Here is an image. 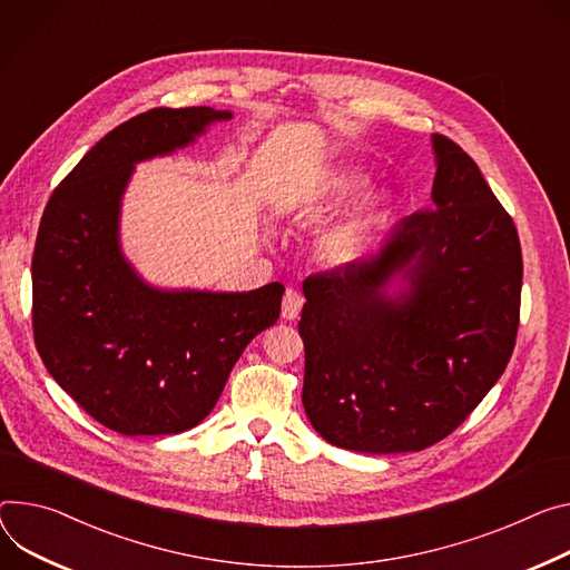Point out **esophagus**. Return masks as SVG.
<instances>
[{
    "instance_id": "esophagus-1",
    "label": "esophagus",
    "mask_w": 570,
    "mask_h": 570,
    "mask_svg": "<svg viewBox=\"0 0 570 570\" xmlns=\"http://www.w3.org/2000/svg\"><path fill=\"white\" fill-rule=\"evenodd\" d=\"M302 304H304V297L295 288H288L284 293V302H282V318L284 321H295L302 312Z\"/></svg>"
}]
</instances>
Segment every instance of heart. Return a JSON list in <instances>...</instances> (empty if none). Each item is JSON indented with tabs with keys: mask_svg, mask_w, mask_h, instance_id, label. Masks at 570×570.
<instances>
[{
	"mask_svg": "<svg viewBox=\"0 0 570 570\" xmlns=\"http://www.w3.org/2000/svg\"><path fill=\"white\" fill-rule=\"evenodd\" d=\"M371 177L356 168H330L323 170L299 199V212L308 218L327 216L336 206L345 204L368 186ZM391 212V195L386 190L368 193L354 209L330 225L316 243L318 256L330 266H345L364 252L373 236L384 225Z\"/></svg>",
	"mask_w": 570,
	"mask_h": 570,
	"instance_id": "obj_1",
	"label": "heart"
}]
</instances>
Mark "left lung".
<instances>
[{"label":"left lung","mask_w":570,"mask_h":570,"mask_svg":"<svg viewBox=\"0 0 570 570\" xmlns=\"http://www.w3.org/2000/svg\"><path fill=\"white\" fill-rule=\"evenodd\" d=\"M432 209L358 262L302 284V404L332 445L419 452L456 430L504 373L523 256L475 161L432 134Z\"/></svg>","instance_id":"8db88e82"}]
</instances>
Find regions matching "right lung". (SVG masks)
I'll return each instance as SVG.
<instances>
[{"mask_svg":"<svg viewBox=\"0 0 570 570\" xmlns=\"http://www.w3.org/2000/svg\"><path fill=\"white\" fill-rule=\"evenodd\" d=\"M232 118L212 107L140 114L92 145L45 206L31 262L36 347L88 416L125 436L202 423L247 343L279 318V282L254 291L154 286L120 240L136 166Z\"/></svg>","mask_w":570,"mask_h":570,"instance_id":"1","label":"right lung"}]
</instances>
